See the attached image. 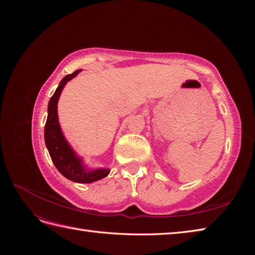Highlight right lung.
<instances>
[{"mask_svg": "<svg viewBox=\"0 0 255 255\" xmlns=\"http://www.w3.org/2000/svg\"><path fill=\"white\" fill-rule=\"evenodd\" d=\"M81 71L82 69L66 75L60 81L58 87L50 99L48 105V118L44 127V141L52 161L61 174L67 177L68 180L75 183L87 184L99 181L107 176L111 169L87 168V166L84 164L83 158L75 153L72 146L69 144L65 138L63 130H61L59 126L57 115V103L61 91L66 86V84L75 78Z\"/></svg>", "mask_w": 255, "mask_h": 255, "instance_id": "right-lung-1", "label": "right lung"}]
</instances>
